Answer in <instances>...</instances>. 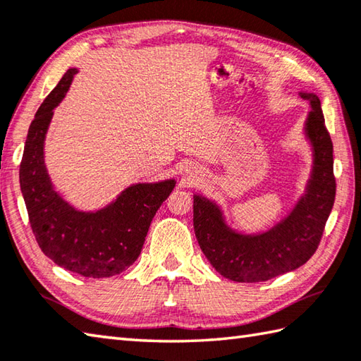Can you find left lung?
<instances>
[{"label": "left lung", "instance_id": "1", "mask_svg": "<svg viewBox=\"0 0 361 361\" xmlns=\"http://www.w3.org/2000/svg\"><path fill=\"white\" fill-rule=\"evenodd\" d=\"M312 106L303 131L313 150L305 192L288 216L263 233L245 235L225 222L219 204L194 194V231L203 255L222 277L239 283L266 281L298 269L313 257L334 208V144L324 122L321 100L299 92Z\"/></svg>", "mask_w": 361, "mask_h": 361}]
</instances>
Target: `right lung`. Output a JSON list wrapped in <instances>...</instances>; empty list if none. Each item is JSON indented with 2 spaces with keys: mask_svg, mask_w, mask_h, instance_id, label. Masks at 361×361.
I'll use <instances>...</instances> for the list:
<instances>
[{
  "mask_svg": "<svg viewBox=\"0 0 361 361\" xmlns=\"http://www.w3.org/2000/svg\"><path fill=\"white\" fill-rule=\"evenodd\" d=\"M76 73L68 68L35 112L20 164V188L42 252L63 269L103 279L123 272L137 259L153 217L176 181L136 183L97 211L75 209L56 192L45 166V137L53 109Z\"/></svg>",
  "mask_w": 361,
  "mask_h": 361,
  "instance_id": "obj_1",
  "label": "right lung"
}]
</instances>
